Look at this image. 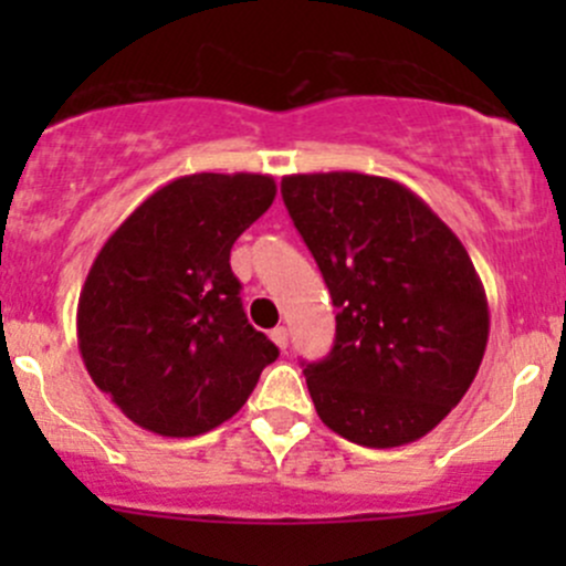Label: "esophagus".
Wrapping results in <instances>:
<instances>
[{"label": "esophagus", "instance_id": "esophagus-1", "mask_svg": "<svg viewBox=\"0 0 566 566\" xmlns=\"http://www.w3.org/2000/svg\"><path fill=\"white\" fill-rule=\"evenodd\" d=\"M271 339L276 342L279 350H284V347H287V328H284V325H276V328L271 331Z\"/></svg>", "mask_w": 566, "mask_h": 566}]
</instances>
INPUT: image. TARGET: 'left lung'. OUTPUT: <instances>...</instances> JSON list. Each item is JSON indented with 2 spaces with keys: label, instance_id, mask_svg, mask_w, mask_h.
Returning a JSON list of instances; mask_svg holds the SVG:
<instances>
[{
  "label": "left lung",
  "instance_id": "left-lung-1",
  "mask_svg": "<svg viewBox=\"0 0 566 566\" xmlns=\"http://www.w3.org/2000/svg\"><path fill=\"white\" fill-rule=\"evenodd\" d=\"M282 197L336 306L334 347L304 369L317 416L358 447L419 441L488 347V295L465 247L389 177L287 175Z\"/></svg>",
  "mask_w": 566,
  "mask_h": 566
}]
</instances>
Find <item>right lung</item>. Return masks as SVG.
I'll list each match as a JSON object with an SVG mask.
<instances>
[{"label": "right lung", "mask_w": 566, "mask_h": 566, "mask_svg": "<svg viewBox=\"0 0 566 566\" xmlns=\"http://www.w3.org/2000/svg\"><path fill=\"white\" fill-rule=\"evenodd\" d=\"M276 197L271 175L199 172L145 199L78 295L90 378L134 424L193 438L243 408L279 347L251 328L232 243Z\"/></svg>", "instance_id": "right-lung-1"}]
</instances>
